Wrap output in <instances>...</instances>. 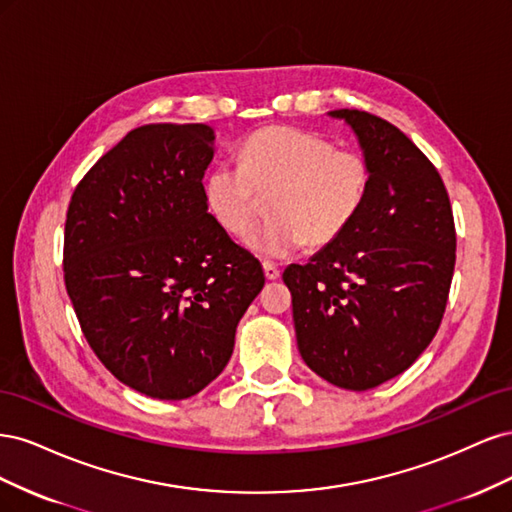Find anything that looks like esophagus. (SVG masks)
<instances>
[{"instance_id": "1", "label": "esophagus", "mask_w": 512, "mask_h": 512, "mask_svg": "<svg viewBox=\"0 0 512 512\" xmlns=\"http://www.w3.org/2000/svg\"><path fill=\"white\" fill-rule=\"evenodd\" d=\"M262 269H265L267 280H277V277H280V267L273 265V262H269V260L262 262Z\"/></svg>"}]
</instances>
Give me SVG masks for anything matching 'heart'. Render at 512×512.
<instances>
[{"label":"heart","instance_id":"heart-1","mask_svg":"<svg viewBox=\"0 0 512 512\" xmlns=\"http://www.w3.org/2000/svg\"><path fill=\"white\" fill-rule=\"evenodd\" d=\"M241 166L218 164L205 177L209 213L230 235H243L269 196L271 218L254 228L247 245L282 258L305 243L335 241L359 215L371 183L365 153L333 147L327 136L292 126H269L247 136Z\"/></svg>","mask_w":512,"mask_h":512}]
</instances>
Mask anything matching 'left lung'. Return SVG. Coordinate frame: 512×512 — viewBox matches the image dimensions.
I'll list each match as a JSON object with an SVG mask.
<instances>
[{
	"instance_id": "obj_1",
	"label": "left lung",
	"mask_w": 512,
	"mask_h": 512,
	"mask_svg": "<svg viewBox=\"0 0 512 512\" xmlns=\"http://www.w3.org/2000/svg\"><path fill=\"white\" fill-rule=\"evenodd\" d=\"M331 115L359 136L369 192L342 235L282 277L307 367L367 391L406 371L438 333L457 235L438 168L404 132L356 108Z\"/></svg>"
}]
</instances>
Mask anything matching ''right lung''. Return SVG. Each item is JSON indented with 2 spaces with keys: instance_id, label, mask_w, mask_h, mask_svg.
<instances>
[{
  "instance_id": "obj_1",
  "label": "right lung",
  "mask_w": 512,
  "mask_h": 512,
  "mask_svg": "<svg viewBox=\"0 0 512 512\" xmlns=\"http://www.w3.org/2000/svg\"><path fill=\"white\" fill-rule=\"evenodd\" d=\"M205 123L134 128L70 198L64 280L91 350L130 389L188 399L222 374L260 262L205 200Z\"/></svg>"
}]
</instances>
